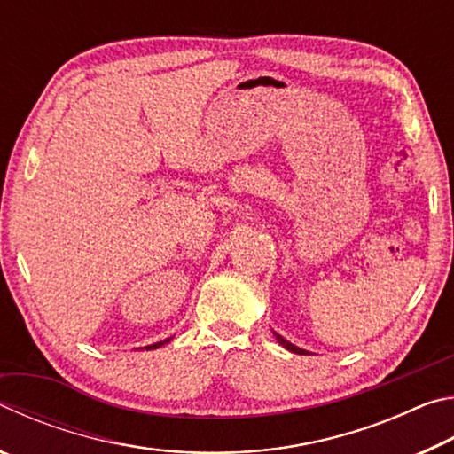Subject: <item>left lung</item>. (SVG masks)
<instances>
[{
	"label": "left lung",
	"instance_id": "obj_1",
	"mask_svg": "<svg viewBox=\"0 0 454 454\" xmlns=\"http://www.w3.org/2000/svg\"><path fill=\"white\" fill-rule=\"evenodd\" d=\"M274 336H276V340H278V342L282 344V347H284V348H286V350H290V352H296V355H309V352H306V350H302V348H298V347H294V344H292V342H288V340H286V338H282L280 334H276V333H274Z\"/></svg>",
	"mask_w": 454,
	"mask_h": 454
}]
</instances>
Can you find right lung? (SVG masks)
I'll list each match as a JSON object with an SVG mask.
<instances>
[{"label": "right lung", "mask_w": 454, "mask_h": 454, "mask_svg": "<svg viewBox=\"0 0 454 454\" xmlns=\"http://www.w3.org/2000/svg\"><path fill=\"white\" fill-rule=\"evenodd\" d=\"M166 342H170V338H168V340H162V342H156V344H150V347H145L148 350H153V348H160V347H164Z\"/></svg>", "instance_id": "add662e5"}]
</instances>
